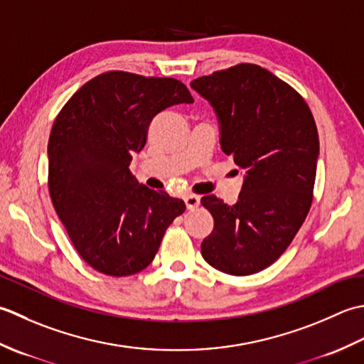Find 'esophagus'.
I'll return each mask as SVG.
<instances>
[{
    "label": "esophagus",
    "instance_id": "esophagus-1",
    "mask_svg": "<svg viewBox=\"0 0 364 364\" xmlns=\"http://www.w3.org/2000/svg\"><path fill=\"white\" fill-rule=\"evenodd\" d=\"M183 201H185V205H187L188 210H195L199 205V203H201V199H199V196H196V195H185Z\"/></svg>",
    "mask_w": 364,
    "mask_h": 364
}]
</instances>
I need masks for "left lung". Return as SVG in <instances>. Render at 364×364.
I'll use <instances>...</instances> for the list:
<instances>
[{
  "instance_id": "obj_1",
  "label": "left lung",
  "mask_w": 364,
  "mask_h": 364,
  "mask_svg": "<svg viewBox=\"0 0 364 364\" xmlns=\"http://www.w3.org/2000/svg\"><path fill=\"white\" fill-rule=\"evenodd\" d=\"M220 124V144L245 171L237 203L207 195L213 231L201 255L228 275L272 265L299 232L313 203L318 135L306 102L256 64H237L193 80Z\"/></svg>"
}]
</instances>
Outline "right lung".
I'll use <instances>...</instances> for the list:
<instances>
[{
  "label": "right lung",
  "mask_w": 364,
  "mask_h": 364,
  "mask_svg": "<svg viewBox=\"0 0 364 364\" xmlns=\"http://www.w3.org/2000/svg\"><path fill=\"white\" fill-rule=\"evenodd\" d=\"M179 103H193L179 80L111 70L81 86L55 119L51 201L78 255L100 273L144 270L185 210L182 199L138 183L129 169L154 117Z\"/></svg>",
  "instance_id": "add662e5"
}]
</instances>
